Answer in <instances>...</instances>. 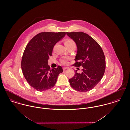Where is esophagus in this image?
<instances>
[{"mask_svg":"<svg viewBox=\"0 0 130 130\" xmlns=\"http://www.w3.org/2000/svg\"><path fill=\"white\" fill-rule=\"evenodd\" d=\"M68 67H63V70H66V69H68Z\"/></svg>","mask_w":130,"mask_h":130,"instance_id":"34e87169","label":"esophagus"}]
</instances>
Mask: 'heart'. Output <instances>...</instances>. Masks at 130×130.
<instances>
[{"mask_svg":"<svg viewBox=\"0 0 130 130\" xmlns=\"http://www.w3.org/2000/svg\"><path fill=\"white\" fill-rule=\"evenodd\" d=\"M74 44V42L72 40H71V39H67L65 42V45H68V44ZM67 61H68L67 58H63L62 60H61V62H62V63H63V64H66L67 63Z\"/></svg>","mask_w":130,"mask_h":130,"instance_id":"obj_1","label":"heart"}]
</instances>
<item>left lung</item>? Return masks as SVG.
Returning a JSON list of instances; mask_svg holds the SVG:
<instances>
[{"label": "left lung", "mask_w": 130, "mask_h": 130, "mask_svg": "<svg viewBox=\"0 0 130 130\" xmlns=\"http://www.w3.org/2000/svg\"><path fill=\"white\" fill-rule=\"evenodd\" d=\"M76 45L77 53L74 65L82 66L81 73L75 71L73 77L69 81L76 91L86 92L91 90L99 82L105 72V57L103 50L98 43L86 33L66 32Z\"/></svg>", "instance_id": "left-lung-1"}]
</instances>
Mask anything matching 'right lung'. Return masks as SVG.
Masks as SVG:
<instances>
[{"mask_svg":"<svg viewBox=\"0 0 130 130\" xmlns=\"http://www.w3.org/2000/svg\"><path fill=\"white\" fill-rule=\"evenodd\" d=\"M66 35L65 32H42L33 37L26 47L21 60V69L25 79L31 86L42 92L56 84L62 67L51 69L50 56L57 42Z\"/></svg>","mask_w":130,"mask_h":130,"instance_id":"right-lung-1","label":"right lung"}]
</instances>
